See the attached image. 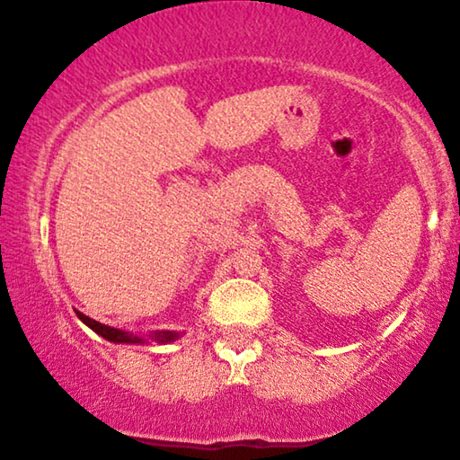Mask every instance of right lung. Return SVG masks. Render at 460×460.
<instances>
[{
  "label": "right lung",
  "mask_w": 460,
  "mask_h": 460,
  "mask_svg": "<svg viewBox=\"0 0 460 460\" xmlns=\"http://www.w3.org/2000/svg\"><path fill=\"white\" fill-rule=\"evenodd\" d=\"M79 320H82L85 326H90L92 330H94L96 334H101L102 339L111 341V342H130V345H134V342H145L143 336L138 334H132V332H126V330H119V328H111V326H105V323L92 320V317L84 315L82 311H75ZM179 332H172V330H162V332H153L149 334L151 341H157V342H172L179 339Z\"/></svg>",
  "instance_id": "1"
}]
</instances>
